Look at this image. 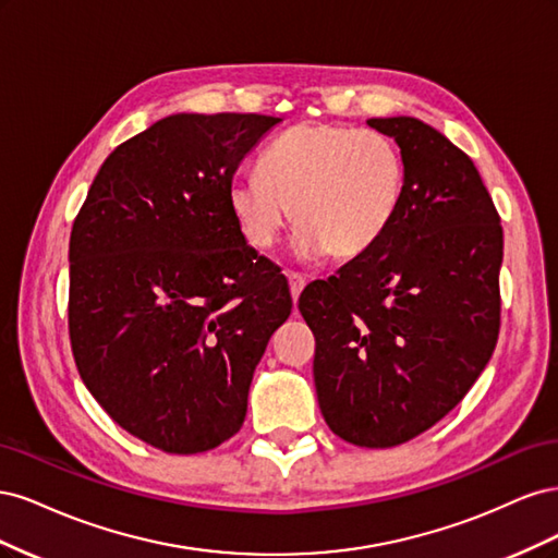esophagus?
Instances as JSON below:
<instances>
[{"label": "esophagus", "instance_id": "obj_1", "mask_svg": "<svg viewBox=\"0 0 558 558\" xmlns=\"http://www.w3.org/2000/svg\"><path fill=\"white\" fill-rule=\"evenodd\" d=\"M305 283H307V279L302 277V275H298V272H291V275H289V286H291V295H293V300H298V298H300L302 289H305Z\"/></svg>", "mask_w": 558, "mask_h": 558}]
</instances>
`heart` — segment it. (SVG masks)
Segmentation results:
<instances>
[{
    "mask_svg": "<svg viewBox=\"0 0 558 558\" xmlns=\"http://www.w3.org/2000/svg\"><path fill=\"white\" fill-rule=\"evenodd\" d=\"M404 195V160L375 130L298 123L265 150L260 174L228 185V207L242 238L272 248L291 221L295 256L356 258L393 226Z\"/></svg>",
    "mask_w": 558,
    "mask_h": 558,
    "instance_id": "obj_1",
    "label": "heart"
}]
</instances>
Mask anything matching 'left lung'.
Wrapping results in <instances>:
<instances>
[{"label": "left lung", "instance_id": "obj_1", "mask_svg": "<svg viewBox=\"0 0 558 558\" xmlns=\"http://www.w3.org/2000/svg\"><path fill=\"white\" fill-rule=\"evenodd\" d=\"M404 160L393 226L300 314L316 337L320 414L342 440L384 449L412 440L463 400L500 330L502 228L461 148L418 118H369Z\"/></svg>", "mask_w": 558, "mask_h": 558}]
</instances>
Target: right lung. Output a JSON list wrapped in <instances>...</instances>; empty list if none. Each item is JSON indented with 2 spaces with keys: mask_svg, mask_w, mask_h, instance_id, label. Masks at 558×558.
<instances>
[{
  "mask_svg": "<svg viewBox=\"0 0 558 558\" xmlns=\"http://www.w3.org/2000/svg\"><path fill=\"white\" fill-rule=\"evenodd\" d=\"M281 118L174 113L99 167L70 238V340L105 412L167 453L244 424L253 369L291 314L289 283L248 246L228 185Z\"/></svg>",
  "mask_w": 558,
  "mask_h": 558,
  "instance_id": "add662e5",
  "label": "right lung"
}]
</instances>
